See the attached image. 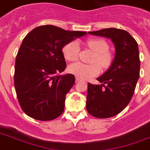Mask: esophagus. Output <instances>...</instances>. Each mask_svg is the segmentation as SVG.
<instances>
[{"mask_svg":"<svg viewBox=\"0 0 150 150\" xmlns=\"http://www.w3.org/2000/svg\"><path fill=\"white\" fill-rule=\"evenodd\" d=\"M81 81V78H78V77H76V78H75V82H79V81Z\"/></svg>","mask_w":150,"mask_h":150,"instance_id":"34e87169","label":"esophagus"}]
</instances>
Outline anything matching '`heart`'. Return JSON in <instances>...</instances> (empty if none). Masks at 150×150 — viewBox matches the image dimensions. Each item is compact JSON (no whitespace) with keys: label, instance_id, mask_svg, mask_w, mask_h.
<instances>
[{"label":"heart","instance_id":"b5f03b06","mask_svg":"<svg viewBox=\"0 0 150 150\" xmlns=\"http://www.w3.org/2000/svg\"><path fill=\"white\" fill-rule=\"evenodd\" d=\"M87 44L89 48L96 52L93 62H97L103 68L107 69L113 62V55L108 52V44L103 39L92 38L87 40ZM81 52V47L78 42L71 41L66 44L63 48V54L66 60L75 61L78 60ZM95 63L93 64H84L78 62L70 65L69 71L74 75L82 79L94 77L98 75L101 71L100 66Z\"/></svg>","mask_w":150,"mask_h":150}]
</instances>
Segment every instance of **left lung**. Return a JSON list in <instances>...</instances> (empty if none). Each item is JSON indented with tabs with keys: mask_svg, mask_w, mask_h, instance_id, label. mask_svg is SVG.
<instances>
[{
	"mask_svg": "<svg viewBox=\"0 0 150 150\" xmlns=\"http://www.w3.org/2000/svg\"><path fill=\"white\" fill-rule=\"evenodd\" d=\"M89 33L110 38L115 45L111 66L97 78L102 84L87 85V112L97 118H109L120 113L133 96L140 76L138 45L124 30L110 28Z\"/></svg>",
	"mask_w": 150,
	"mask_h": 150,
	"instance_id": "obj_1",
	"label": "left lung"
}]
</instances>
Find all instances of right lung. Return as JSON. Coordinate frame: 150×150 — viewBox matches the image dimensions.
Returning a JSON list of instances; mask_svg holds the SVG:
<instances>
[{"mask_svg": "<svg viewBox=\"0 0 150 150\" xmlns=\"http://www.w3.org/2000/svg\"><path fill=\"white\" fill-rule=\"evenodd\" d=\"M86 33L48 25L34 28L24 38L16 56L14 85L27 115L48 121L63 114L66 95L75 78L72 74L59 75L67 67L62 49Z\"/></svg>", "mask_w": 150, "mask_h": 150, "instance_id": "obj_1", "label": "right lung"}]
</instances>
